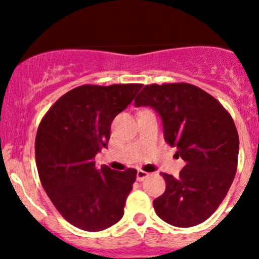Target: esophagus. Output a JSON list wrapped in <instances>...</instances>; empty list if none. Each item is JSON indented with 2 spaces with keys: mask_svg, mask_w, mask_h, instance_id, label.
<instances>
[{
  "mask_svg": "<svg viewBox=\"0 0 259 259\" xmlns=\"http://www.w3.org/2000/svg\"><path fill=\"white\" fill-rule=\"evenodd\" d=\"M149 174L146 173V171H143V170H138L137 171V180H139V182H143L145 178H148Z\"/></svg>",
  "mask_w": 259,
  "mask_h": 259,
  "instance_id": "esophagus-1",
  "label": "esophagus"
}]
</instances>
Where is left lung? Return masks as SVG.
Returning a JSON list of instances; mask_svg holds the SVG:
<instances>
[{
    "instance_id": "1",
    "label": "left lung",
    "mask_w": 259,
    "mask_h": 259,
    "mask_svg": "<svg viewBox=\"0 0 259 259\" xmlns=\"http://www.w3.org/2000/svg\"><path fill=\"white\" fill-rule=\"evenodd\" d=\"M134 104L159 114L164 139L185 161L178 178L163 173L166 188L153 202L156 214L179 228L203 223L236 176L239 138L233 119L217 99L185 82L145 85Z\"/></svg>"
}]
</instances>
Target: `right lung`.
Here are the masks:
<instances>
[{
  "label": "right lung",
  "instance_id": "obj_1",
  "mask_svg": "<svg viewBox=\"0 0 259 259\" xmlns=\"http://www.w3.org/2000/svg\"><path fill=\"white\" fill-rule=\"evenodd\" d=\"M142 88L79 86L62 95L38 125L35 155L41 184L59 213L82 231H104L124 215L137 170L96 169L94 158L108 148L114 117Z\"/></svg>",
  "mask_w": 259,
  "mask_h": 259
}]
</instances>
